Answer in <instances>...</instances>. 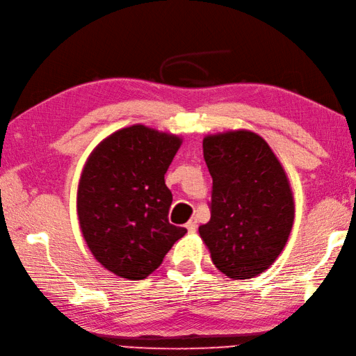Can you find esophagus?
I'll return each instance as SVG.
<instances>
[{"instance_id": "esophagus-1", "label": "esophagus", "mask_w": 356, "mask_h": 356, "mask_svg": "<svg viewBox=\"0 0 356 356\" xmlns=\"http://www.w3.org/2000/svg\"><path fill=\"white\" fill-rule=\"evenodd\" d=\"M186 228H187L188 233H195L196 228H198V222H196V219L188 220V222L186 224Z\"/></svg>"}]
</instances>
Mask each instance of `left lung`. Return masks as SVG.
<instances>
[{"label":"left lung","instance_id":"1","mask_svg":"<svg viewBox=\"0 0 356 356\" xmlns=\"http://www.w3.org/2000/svg\"><path fill=\"white\" fill-rule=\"evenodd\" d=\"M202 149L213 187L201 238L220 273L234 280L256 277L279 257L294 222L286 173L251 131L207 136Z\"/></svg>","mask_w":356,"mask_h":356}]
</instances>
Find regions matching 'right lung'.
<instances>
[{
  "label": "right lung",
  "instance_id": "add662e5",
  "mask_svg": "<svg viewBox=\"0 0 356 356\" xmlns=\"http://www.w3.org/2000/svg\"><path fill=\"white\" fill-rule=\"evenodd\" d=\"M181 138L134 124L91 152L77 188V216L99 264L118 277L146 279L187 233L169 222L164 175Z\"/></svg>",
  "mask_w": 356,
  "mask_h": 356
}]
</instances>
